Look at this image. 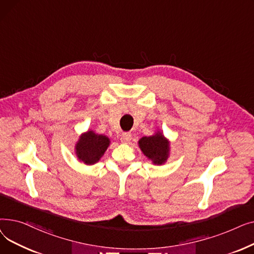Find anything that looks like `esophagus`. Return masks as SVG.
Returning <instances> with one entry per match:
<instances>
[{
	"mask_svg": "<svg viewBox=\"0 0 254 254\" xmlns=\"http://www.w3.org/2000/svg\"><path fill=\"white\" fill-rule=\"evenodd\" d=\"M122 142L123 143H128V142H130V140H131V134L130 132H124L123 134V136H122Z\"/></svg>",
	"mask_w": 254,
	"mask_h": 254,
	"instance_id": "obj_1",
	"label": "esophagus"
}]
</instances>
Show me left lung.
Segmentation results:
<instances>
[{"mask_svg": "<svg viewBox=\"0 0 254 254\" xmlns=\"http://www.w3.org/2000/svg\"><path fill=\"white\" fill-rule=\"evenodd\" d=\"M138 144L143 154L150 159L152 164L161 166L168 161L170 155V141L161 130H156L152 136L142 137Z\"/></svg>", "mask_w": 254, "mask_h": 254, "instance_id": "left-lung-1", "label": "left lung"}]
</instances>
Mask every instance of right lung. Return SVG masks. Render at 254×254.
Wrapping results in <instances>:
<instances>
[{"label":"right lung","instance_id":"right-lung-1","mask_svg":"<svg viewBox=\"0 0 254 254\" xmlns=\"http://www.w3.org/2000/svg\"><path fill=\"white\" fill-rule=\"evenodd\" d=\"M109 145L110 139L108 137L88 129L79 136L75 145V153L80 162L87 166L95 165L104 155Z\"/></svg>","mask_w":254,"mask_h":254}]
</instances>
